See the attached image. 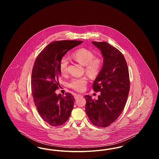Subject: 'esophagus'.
<instances>
[{
    "label": "esophagus",
    "mask_w": 159,
    "mask_h": 159,
    "mask_svg": "<svg viewBox=\"0 0 159 159\" xmlns=\"http://www.w3.org/2000/svg\"><path fill=\"white\" fill-rule=\"evenodd\" d=\"M74 97H75V98L78 99L79 98H80V97H82V95H80V94H74Z\"/></svg>",
    "instance_id": "1"
}]
</instances>
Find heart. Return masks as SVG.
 I'll return each mask as SVG.
<instances>
[{
	"label": "heart",
	"mask_w": 159,
	"mask_h": 159,
	"mask_svg": "<svg viewBox=\"0 0 159 159\" xmlns=\"http://www.w3.org/2000/svg\"><path fill=\"white\" fill-rule=\"evenodd\" d=\"M94 53L91 50L86 48H79L71 53V58L79 63L84 66L85 72L92 77L98 75L102 66V60L100 57H94ZM68 61L66 57H63L60 61L59 68L62 74H66L67 71ZM86 77H74L71 79L68 86L78 92H82L88 83Z\"/></svg>",
	"instance_id": "1"
}]
</instances>
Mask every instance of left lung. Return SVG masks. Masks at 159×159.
<instances>
[{"instance_id":"1","label":"left lung","mask_w":159,"mask_h":159,"mask_svg":"<svg viewBox=\"0 0 159 159\" xmlns=\"http://www.w3.org/2000/svg\"><path fill=\"white\" fill-rule=\"evenodd\" d=\"M101 51L103 65L92 88L100 92L98 99L85 95V111L92 123L106 128L121 114L128 97L130 81L126 61L120 51L107 42H92Z\"/></svg>"}]
</instances>
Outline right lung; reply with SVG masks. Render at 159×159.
<instances>
[{
	"label": "right lung",
	"instance_id": "1",
	"mask_svg": "<svg viewBox=\"0 0 159 159\" xmlns=\"http://www.w3.org/2000/svg\"><path fill=\"white\" fill-rule=\"evenodd\" d=\"M82 42H52L38 55L34 62L31 82L33 97L40 117L51 126H61L68 120L75 99L70 93L62 96L55 92L60 86V61L69 50Z\"/></svg>",
	"mask_w": 159,
	"mask_h": 159
}]
</instances>
